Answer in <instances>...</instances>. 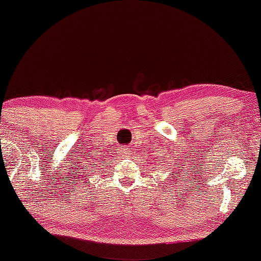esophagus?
I'll list each match as a JSON object with an SVG mask.
<instances>
[{"instance_id":"esophagus-1","label":"esophagus","mask_w":261,"mask_h":261,"mask_svg":"<svg viewBox=\"0 0 261 261\" xmlns=\"http://www.w3.org/2000/svg\"><path fill=\"white\" fill-rule=\"evenodd\" d=\"M130 153H131V149L128 147H122L121 148V154L124 155V157H127V155Z\"/></svg>"}]
</instances>
